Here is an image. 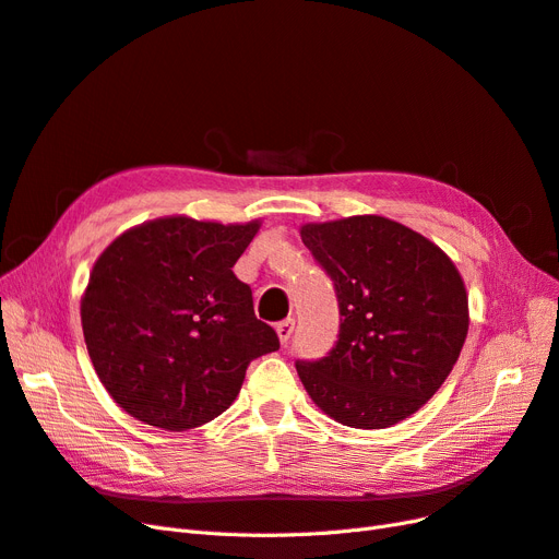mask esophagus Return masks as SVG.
Returning <instances> with one entry per match:
<instances>
[{
    "label": "esophagus",
    "instance_id": "obj_1",
    "mask_svg": "<svg viewBox=\"0 0 559 559\" xmlns=\"http://www.w3.org/2000/svg\"><path fill=\"white\" fill-rule=\"evenodd\" d=\"M275 329H277V337H280V342H282V344H288V340H292L294 329H296V319L288 317V319L280 321V323L275 325Z\"/></svg>",
    "mask_w": 559,
    "mask_h": 559
}]
</instances>
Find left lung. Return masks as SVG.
Wrapping results in <instances>:
<instances>
[{"mask_svg":"<svg viewBox=\"0 0 559 559\" xmlns=\"http://www.w3.org/2000/svg\"><path fill=\"white\" fill-rule=\"evenodd\" d=\"M300 238L340 307L333 349L296 360L302 386L342 426L391 428L453 370L469 329L463 277L437 245L386 217L305 224Z\"/></svg>","mask_w":559,"mask_h":559,"instance_id":"obj_1","label":"left lung"}]
</instances>
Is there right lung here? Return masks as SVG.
I'll list each match as a JSON object with an SVG mask.
<instances>
[{
  "label": "right lung",
  "mask_w": 559,
  "mask_h": 559,
  "mask_svg": "<svg viewBox=\"0 0 559 559\" xmlns=\"http://www.w3.org/2000/svg\"><path fill=\"white\" fill-rule=\"evenodd\" d=\"M259 222H147L96 259L81 305L96 374L147 426L189 430L240 393L247 365L280 349L234 265Z\"/></svg>",
  "instance_id": "right-lung-1"
}]
</instances>
